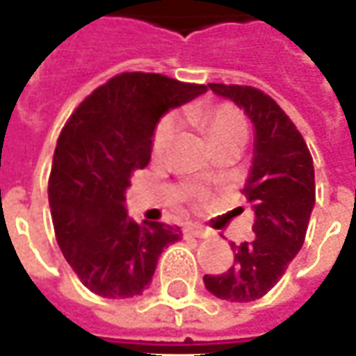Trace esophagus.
I'll return each instance as SVG.
<instances>
[{
	"mask_svg": "<svg viewBox=\"0 0 356 356\" xmlns=\"http://www.w3.org/2000/svg\"><path fill=\"white\" fill-rule=\"evenodd\" d=\"M185 234H189V236H197V238H207L209 236V230L201 225H197V222H191L185 227Z\"/></svg>",
	"mask_w": 356,
	"mask_h": 356,
	"instance_id": "obj_1",
	"label": "esophagus"
}]
</instances>
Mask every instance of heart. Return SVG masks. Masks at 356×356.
<instances>
[{
	"label": "heart",
	"mask_w": 356,
	"mask_h": 356,
	"mask_svg": "<svg viewBox=\"0 0 356 356\" xmlns=\"http://www.w3.org/2000/svg\"><path fill=\"white\" fill-rule=\"evenodd\" d=\"M185 120L197 126L202 134L207 136L209 143L213 147H218L222 143L230 141H244L246 140V120L240 114L238 108L230 104H207V102H197L185 108L183 112ZM179 131V118L169 114L161 118L157 128L154 131L152 140V152L155 157H161L173 143Z\"/></svg>",
	"instance_id": "b5f03b06"
}]
</instances>
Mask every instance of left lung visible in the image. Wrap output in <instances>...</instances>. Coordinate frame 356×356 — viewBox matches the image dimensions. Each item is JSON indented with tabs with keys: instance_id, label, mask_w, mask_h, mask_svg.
<instances>
[{
	"instance_id": "8db88e82",
	"label": "left lung",
	"mask_w": 356,
	"mask_h": 356,
	"mask_svg": "<svg viewBox=\"0 0 356 356\" xmlns=\"http://www.w3.org/2000/svg\"><path fill=\"white\" fill-rule=\"evenodd\" d=\"M209 88L244 110L254 126V157L244 195L254 209L256 238L232 242L234 264L225 274L202 280L216 298L246 303L274 288L303 246L315 204L313 159L293 122L268 94L238 84Z\"/></svg>"
}]
</instances>
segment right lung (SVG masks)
Instances as JSON below:
<instances>
[{
	"instance_id": "1",
	"label": "right lung",
	"mask_w": 356,
	"mask_h": 356,
	"mask_svg": "<svg viewBox=\"0 0 356 356\" xmlns=\"http://www.w3.org/2000/svg\"><path fill=\"white\" fill-rule=\"evenodd\" d=\"M207 92L154 72H124L74 110L56 141L49 207L56 242L86 288L108 298L141 296L179 227L131 220L126 191L152 159V138L171 108Z\"/></svg>"
}]
</instances>
